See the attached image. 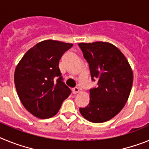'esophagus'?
Segmentation results:
<instances>
[{
	"mask_svg": "<svg viewBox=\"0 0 149 149\" xmlns=\"http://www.w3.org/2000/svg\"><path fill=\"white\" fill-rule=\"evenodd\" d=\"M79 91H80V89H79L78 88L74 87V88H73V89H72V93H73V94H77Z\"/></svg>",
	"mask_w": 149,
	"mask_h": 149,
	"instance_id": "1",
	"label": "esophagus"
}]
</instances>
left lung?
<instances>
[{
  "label": "left lung",
  "instance_id": "left-lung-1",
  "mask_svg": "<svg viewBox=\"0 0 149 149\" xmlns=\"http://www.w3.org/2000/svg\"><path fill=\"white\" fill-rule=\"evenodd\" d=\"M78 46L89 64L92 81H98L97 86L89 89V104L79 110L89 122H107L119 113L128 99L132 70L123 54L110 43H80Z\"/></svg>",
  "mask_w": 149,
  "mask_h": 149
}]
</instances>
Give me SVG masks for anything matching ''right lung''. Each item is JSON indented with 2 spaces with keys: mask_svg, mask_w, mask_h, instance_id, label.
Listing matches in <instances>:
<instances>
[{
  "mask_svg": "<svg viewBox=\"0 0 149 149\" xmlns=\"http://www.w3.org/2000/svg\"><path fill=\"white\" fill-rule=\"evenodd\" d=\"M72 46L59 41L41 42L27 51L15 68L14 81L18 97L37 118L56 115L72 93L63 82L59 62Z\"/></svg>",
  "mask_w": 149,
  "mask_h": 149,
  "instance_id": "obj_1",
  "label": "right lung"
}]
</instances>
